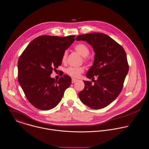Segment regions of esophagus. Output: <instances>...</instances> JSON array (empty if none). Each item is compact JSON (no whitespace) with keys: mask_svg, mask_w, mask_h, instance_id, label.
<instances>
[{"mask_svg":"<svg viewBox=\"0 0 149 149\" xmlns=\"http://www.w3.org/2000/svg\"><path fill=\"white\" fill-rule=\"evenodd\" d=\"M77 81H78L77 79H74V78H72V84H74V83L76 82Z\"/></svg>","mask_w":149,"mask_h":149,"instance_id":"esophagus-1","label":"esophagus"}]
</instances>
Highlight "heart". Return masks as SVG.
<instances>
[{
	"instance_id": "b5f03b06",
	"label": "heart",
	"mask_w": 149,
	"mask_h": 149,
	"mask_svg": "<svg viewBox=\"0 0 149 149\" xmlns=\"http://www.w3.org/2000/svg\"><path fill=\"white\" fill-rule=\"evenodd\" d=\"M74 48L82 57H84L85 60H87V57L89 54L90 51L88 47L86 44L84 43H79L75 46ZM67 57V51H65L64 52L62 56V61L63 62L66 60ZM84 71V68L83 67H70L66 70V72L70 76L74 78H78Z\"/></svg>"
}]
</instances>
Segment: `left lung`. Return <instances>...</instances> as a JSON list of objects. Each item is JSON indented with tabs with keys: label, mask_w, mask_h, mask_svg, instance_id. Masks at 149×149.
I'll list each match as a JSON object with an SVG mask.
<instances>
[{
	"label": "left lung",
	"mask_w": 149,
	"mask_h": 149,
	"mask_svg": "<svg viewBox=\"0 0 149 149\" xmlns=\"http://www.w3.org/2000/svg\"><path fill=\"white\" fill-rule=\"evenodd\" d=\"M77 41H86L95 53L93 65L86 74L91 82L84 81L85 88L78 94L83 104L94 109L105 108L120 93L129 67L123 48L107 34L93 33L79 35Z\"/></svg>",
	"instance_id": "left-lung-1"
}]
</instances>
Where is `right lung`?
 Listing matches in <instances>:
<instances>
[{
	"mask_svg": "<svg viewBox=\"0 0 149 149\" xmlns=\"http://www.w3.org/2000/svg\"><path fill=\"white\" fill-rule=\"evenodd\" d=\"M74 37L39 36L29 43L18 60V82L28 101L36 108L53 109L71 85L68 75L55 80L51 74L61 64L63 53L74 42Z\"/></svg>",
	"mask_w": 149,
	"mask_h": 149,
	"instance_id": "1",
	"label": "right lung"
}]
</instances>
